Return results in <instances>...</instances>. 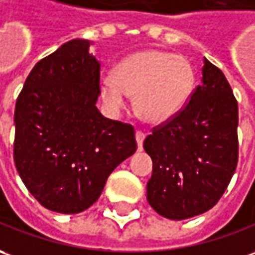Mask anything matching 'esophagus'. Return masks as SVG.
I'll return each instance as SVG.
<instances>
[{"label":"esophagus","mask_w":255,"mask_h":255,"mask_svg":"<svg viewBox=\"0 0 255 255\" xmlns=\"http://www.w3.org/2000/svg\"><path fill=\"white\" fill-rule=\"evenodd\" d=\"M135 138H136V143H138V150L143 149V139H145V132L142 131H136L135 132Z\"/></svg>","instance_id":"obj_1"}]
</instances>
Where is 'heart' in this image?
<instances>
[{
  "label": "heart",
  "mask_w": 255,
  "mask_h": 255,
  "mask_svg": "<svg viewBox=\"0 0 255 255\" xmlns=\"http://www.w3.org/2000/svg\"><path fill=\"white\" fill-rule=\"evenodd\" d=\"M194 69L183 55L163 50H145L124 58L113 79H105L102 96L114 110L135 96V113L142 121L159 126L174 119L194 89Z\"/></svg>",
  "instance_id": "1"
}]
</instances>
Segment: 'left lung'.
<instances>
[{
  "label": "left lung",
  "mask_w": 255,
  "mask_h": 255,
  "mask_svg": "<svg viewBox=\"0 0 255 255\" xmlns=\"http://www.w3.org/2000/svg\"><path fill=\"white\" fill-rule=\"evenodd\" d=\"M237 124L228 79L204 58L202 85L174 119L152 128L143 141L153 162L146 198L157 214L181 221L216 205L236 170Z\"/></svg>",
  "instance_id": "8db88e82"
}]
</instances>
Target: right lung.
Returning <instances> with one entry per match:
<instances>
[{
    "instance_id": "add662e5",
    "label": "right lung",
    "mask_w": 255,
    "mask_h": 255,
    "mask_svg": "<svg viewBox=\"0 0 255 255\" xmlns=\"http://www.w3.org/2000/svg\"><path fill=\"white\" fill-rule=\"evenodd\" d=\"M89 44L75 39L41 58L15 105L16 170L29 193L60 214L93 205L110 173L136 150L134 127L96 107L100 64Z\"/></svg>"
}]
</instances>
